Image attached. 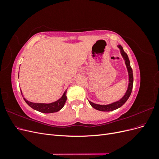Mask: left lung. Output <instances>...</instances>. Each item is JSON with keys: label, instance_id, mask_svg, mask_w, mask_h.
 Returning <instances> with one entry per match:
<instances>
[{"label": "left lung", "instance_id": "left-lung-1", "mask_svg": "<svg viewBox=\"0 0 159 159\" xmlns=\"http://www.w3.org/2000/svg\"><path fill=\"white\" fill-rule=\"evenodd\" d=\"M118 48L120 49L121 54L123 57L125 61V64H126L127 68L128 70L129 82V86H128L127 90L126 91L125 94V95L121 99L117 101V102H114L113 103H111L109 105H98V104L93 103L92 102H91L90 101H89V103L94 109L99 110V111H113V110L117 109L119 107H121L122 105L127 102L132 92V89H133V70L131 68V65H130V61L129 60L128 56L126 53L124 52L122 46L121 45H119Z\"/></svg>", "mask_w": 159, "mask_h": 159}]
</instances>
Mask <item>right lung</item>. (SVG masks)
<instances>
[{
	"label": "right lung",
	"instance_id": "right-lung-1",
	"mask_svg": "<svg viewBox=\"0 0 159 159\" xmlns=\"http://www.w3.org/2000/svg\"><path fill=\"white\" fill-rule=\"evenodd\" d=\"M66 92L67 91L66 90L64 93L62 95V97L55 102H53L51 103H32L30 102H28L25 98H23L24 99L26 102V103L29 105L30 107L32 109H35L38 111H40L41 113H54L60 111L62 107L64 106V104L66 102L67 97H66ZM21 94L23 97V95L21 91Z\"/></svg>",
	"mask_w": 159,
	"mask_h": 159
}]
</instances>
